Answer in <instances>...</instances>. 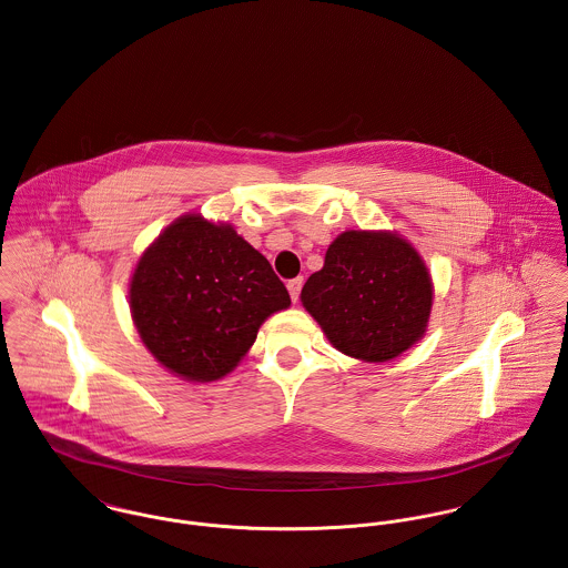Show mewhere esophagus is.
<instances>
[{"mask_svg": "<svg viewBox=\"0 0 568 568\" xmlns=\"http://www.w3.org/2000/svg\"><path fill=\"white\" fill-rule=\"evenodd\" d=\"M287 290H290L292 301L296 303V301H298V296H301V290H303V278H292V281L287 283Z\"/></svg>", "mask_w": 568, "mask_h": 568, "instance_id": "34e87169", "label": "esophagus"}]
</instances>
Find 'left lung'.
I'll return each instance as SVG.
<instances>
[{
    "mask_svg": "<svg viewBox=\"0 0 568 568\" xmlns=\"http://www.w3.org/2000/svg\"><path fill=\"white\" fill-rule=\"evenodd\" d=\"M333 348L385 363L428 331L433 276L417 248L395 231H344L301 294Z\"/></svg>",
    "mask_w": 568,
    "mask_h": 568,
    "instance_id": "obj_1",
    "label": "left lung"
}]
</instances>
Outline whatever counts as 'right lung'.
<instances>
[{"mask_svg": "<svg viewBox=\"0 0 568 568\" xmlns=\"http://www.w3.org/2000/svg\"><path fill=\"white\" fill-rule=\"evenodd\" d=\"M290 305L262 253L235 226L196 212L171 222L131 274V320L144 348L190 383L233 372L263 322Z\"/></svg>", "mask_w": 568, "mask_h": 568, "instance_id": "add662e5", "label": "right lung"}]
</instances>
